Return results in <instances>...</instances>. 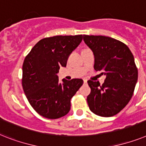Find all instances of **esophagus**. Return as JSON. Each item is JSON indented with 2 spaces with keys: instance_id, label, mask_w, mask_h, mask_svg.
<instances>
[{
  "instance_id": "1",
  "label": "esophagus",
  "mask_w": 146,
  "mask_h": 146,
  "mask_svg": "<svg viewBox=\"0 0 146 146\" xmlns=\"http://www.w3.org/2000/svg\"><path fill=\"white\" fill-rule=\"evenodd\" d=\"M84 84H86V83H87V80H86V79H84Z\"/></svg>"
}]
</instances>
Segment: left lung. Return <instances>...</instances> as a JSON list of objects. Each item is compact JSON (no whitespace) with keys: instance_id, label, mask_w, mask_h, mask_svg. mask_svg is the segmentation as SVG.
<instances>
[{"instance_id":"obj_1","label":"left lung","mask_w":146,"mask_h":146,"mask_svg":"<svg viewBox=\"0 0 146 146\" xmlns=\"http://www.w3.org/2000/svg\"><path fill=\"white\" fill-rule=\"evenodd\" d=\"M83 37L94 53L95 70L106 75L102 85L98 81H87L91 89L87 96L90 110L103 117L116 115L131 99L138 79L133 54L125 43L111 37Z\"/></svg>"}]
</instances>
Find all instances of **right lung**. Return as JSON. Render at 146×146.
Segmentation results:
<instances>
[{"mask_svg":"<svg viewBox=\"0 0 146 146\" xmlns=\"http://www.w3.org/2000/svg\"><path fill=\"white\" fill-rule=\"evenodd\" d=\"M83 36H55L38 41L27 54L22 66L21 84L29 103L40 115L56 119L68 113L71 99L82 79L62 80L56 75L66 66L71 53L81 42Z\"/></svg>","mask_w":146,"mask_h":146,"instance_id":"add662e5","label":"right lung"}]
</instances>
